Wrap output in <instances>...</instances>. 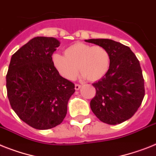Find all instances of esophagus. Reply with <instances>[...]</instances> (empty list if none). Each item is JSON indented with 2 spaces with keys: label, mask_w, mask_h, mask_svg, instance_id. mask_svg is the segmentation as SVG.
<instances>
[{
  "label": "esophagus",
  "mask_w": 156,
  "mask_h": 156,
  "mask_svg": "<svg viewBox=\"0 0 156 156\" xmlns=\"http://www.w3.org/2000/svg\"><path fill=\"white\" fill-rule=\"evenodd\" d=\"M80 88H81V85L75 84V86H74V89H75L76 90H78Z\"/></svg>",
  "instance_id": "1"
}]
</instances>
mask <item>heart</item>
Returning a JSON list of instances; mask_svg holds the SVG:
<instances>
[{"instance_id": "b5f03b06", "label": "heart", "mask_w": 156, "mask_h": 156, "mask_svg": "<svg viewBox=\"0 0 156 156\" xmlns=\"http://www.w3.org/2000/svg\"><path fill=\"white\" fill-rule=\"evenodd\" d=\"M52 63L58 73L67 80H74L79 71L83 78L95 82L103 77L110 66V54L101 45L75 42L64 50V56L54 54Z\"/></svg>"}]
</instances>
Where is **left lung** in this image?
<instances>
[{"mask_svg": "<svg viewBox=\"0 0 156 156\" xmlns=\"http://www.w3.org/2000/svg\"><path fill=\"white\" fill-rule=\"evenodd\" d=\"M85 41L101 45L110 54L108 71L93 84L96 94L90 101L91 110L105 123H122L135 115L145 95L140 62L128 46L113 40Z\"/></svg>", "mask_w": 156, "mask_h": 156, "instance_id": "obj_1", "label": "left lung"}]
</instances>
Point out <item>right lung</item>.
Wrapping results in <instances>:
<instances>
[{"instance_id": "add662e5", "label": "right lung", "mask_w": 156, "mask_h": 156, "mask_svg": "<svg viewBox=\"0 0 156 156\" xmlns=\"http://www.w3.org/2000/svg\"><path fill=\"white\" fill-rule=\"evenodd\" d=\"M60 42L37 37L12 54L6 75L7 95L15 113L37 130L58 126L65 119L74 84L58 74L52 55Z\"/></svg>"}]
</instances>
